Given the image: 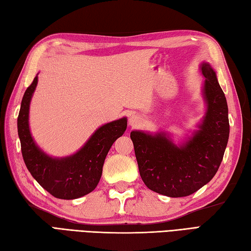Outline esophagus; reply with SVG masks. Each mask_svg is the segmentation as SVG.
<instances>
[{"instance_id": "esophagus-1", "label": "esophagus", "mask_w": 251, "mask_h": 251, "mask_svg": "<svg viewBox=\"0 0 251 251\" xmlns=\"http://www.w3.org/2000/svg\"><path fill=\"white\" fill-rule=\"evenodd\" d=\"M141 122H142V119H141L140 116H137V115H131V116H130V118H129V125H130L131 126H140Z\"/></svg>"}]
</instances>
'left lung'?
<instances>
[{
    "label": "left lung",
    "mask_w": 251,
    "mask_h": 251,
    "mask_svg": "<svg viewBox=\"0 0 251 251\" xmlns=\"http://www.w3.org/2000/svg\"><path fill=\"white\" fill-rule=\"evenodd\" d=\"M202 94L207 111L193 136L176 145L167 133L132 131L131 140L143 182L169 197H185L206 185L221 165L229 134L226 95L211 66L203 61Z\"/></svg>",
    "instance_id": "obj_1"
}]
</instances>
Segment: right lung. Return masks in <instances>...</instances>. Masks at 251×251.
Returning <instances> with one entry per match:
<instances>
[{"mask_svg":"<svg viewBox=\"0 0 251 251\" xmlns=\"http://www.w3.org/2000/svg\"><path fill=\"white\" fill-rule=\"evenodd\" d=\"M38 84V75L25 90L20 106L17 127L25 167L41 186L60 199H75L95 190L105 158L114 142L126 129V118L99 127L75 154L53 158L35 144L29 129V107Z\"/></svg>","mask_w":251,"mask_h":251,"instance_id":"add662e5","label":"right lung"}]
</instances>
